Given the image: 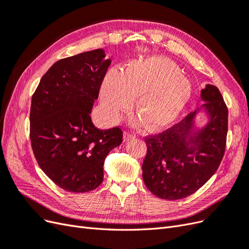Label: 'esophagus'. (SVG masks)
<instances>
[{
  "instance_id": "esophagus-1",
  "label": "esophagus",
  "mask_w": 249,
  "mask_h": 249,
  "mask_svg": "<svg viewBox=\"0 0 249 249\" xmlns=\"http://www.w3.org/2000/svg\"><path fill=\"white\" fill-rule=\"evenodd\" d=\"M135 137H136V135H135L133 132L126 131V132H124V141H129L131 139H134Z\"/></svg>"
}]
</instances>
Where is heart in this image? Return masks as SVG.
<instances>
[{
	"label": "heart",
	"instance_id": "b5f03b06",
	"mask_svg": "<svg viewBox=\"0 0 249 249\" xmlns=\"http://www.w3.org/2000/svg\"><path fill=\"white\" fill-rule=\"evenodd\" d=\"M192 93L190 81L171 60L152 57L136 60L122 73L112 70L105 77L101 100L111 120H117L135 101L139 117L134 124L146 123L149 130H160L171 124L189 102Z\"/></svg>",
	"mask_w": 249,
	"mask_h": 249
}]
</instances>
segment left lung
<instances>
[{
    "mask_svg": "<svg viewBox=\"0 0 249 249\" xmlns=\"http://www.w3.org/2000/svg\"><path fill=\"white\" fill-rule=\"evenodd\" d=\"M210 123L191 137L195 112L157 135L144 138L147 150L142 178L147 189L162 199L177 200L196 192L219 167L225 152L229 111L218 88L201 90Z\"/></svg>",
    "mask_w": 249,
    "mask_h": 249,
    "instance_id": "left-lung-1",
    "label": "left lung"
}]
</instances>
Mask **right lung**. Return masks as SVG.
Returning a JSON list of instances; mask_svg holds the SVG:
<instances>
[{"instance_id":"obj_1","label":"right lung","mask_w":249,"mask_h":249,"mask_svg":"<svg viewBox=\"0 0 249 249\" xmlns=\"http://www.w3.org/2000/svg\"><path fill=\"white\" fill-rule=\"evenodd\" d=\"M101 49L59 60L32 95L30 140L42 171L62 189L84 193L104 179V162L123 130H100L90 111L111 63Z\"/></svg>"}]
</instances>
